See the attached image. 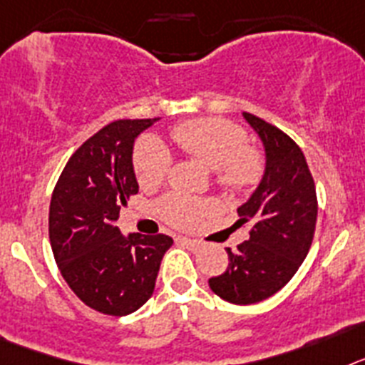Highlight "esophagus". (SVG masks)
I'll return each mask as SVG.
<instances>
[{"instance_id":"obj_1","label":"esophagus","mask_w":365,"mask_h":365,"mask_svg":"<svg viewBox=\"0 0 365 365\" xmlns=\"http://www.w3.org/2000/svg\"><path fill=\"white\" fill-rule=\"evenodd\" d=\"M178 242L187 246V248L191 250V252H198L202 248V242L200 240H195V239H189V237H178Z\"/></svg>"}]
</instances>
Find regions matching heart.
Listing matches in <instances>:
<instances>
[{
    "instance_id": "1",
    "label": "heart",
    "mask_w": 365,
    "mask_h": 365,
    "mask_svg": "<svg viewBox=\"0 0 365 365\" xmlns=\"http://www.w3.org/2000/svg\"><path fill=\"white\" fill-rule=\"evenodd\" d=\"M173 139L191 158L215 170L218 185L230 191H246L262 174L261 156L248 147V135L235 123L218 117H202L174 126ZM170 156L156 139H141L134 152V169L141 185H154L169 173ZM211 202L169 195L158 204V213L178 227H191L211 211Z\"/></svg>"
}]
</instances>
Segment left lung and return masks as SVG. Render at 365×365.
I'll return each instance as SVG.
<instances>
[{
  "instance_id": "obj_1",
  "label": "left lung",
  "mask_w": 365,
  "mask_h": 365,
  "mask_svg": "<svg viewBox=\"0 0 365 365\" xmlns=\"http://www.w3.org/2000/svg\"><path fill=\"white\" fill-rule=\"evenodd\" d=\"M264 148V173L239 211V224L252 222L248 240L237 252L226 248L230 264L209 288L235 305L274 296L294 277L312 244L318 200L301 148L284 132L242 112Z\"/></svg>"
}]
</instances>
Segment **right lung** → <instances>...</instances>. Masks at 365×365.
Instances as JSON below:
<instances>
[{
	"mask_svg": "<svg viewBox=\"0 0 365 365\" xmlns=\"http://www.w3.org/2000/svg\"><path fill=\"white\" fill-rule=\"evenodd\" d=\"M156 119H119L91 135L60 174L49 207V239L60 274L88 307L126 316L154 292L167 235H123L121 205L139 191L134 143Z\"/></svg>",
	"mask_w": 365,
	"mask_h": 365,
	"instance_id": "add662e5",
	"label": "right lung"
}]
</instances>
